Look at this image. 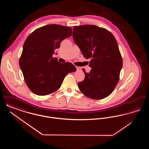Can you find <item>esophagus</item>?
Here are the masks:
<instances>
[{"mask_svg": "<svg viewBox=\"0 0 149 149\" xmlns=\"http://www.w3.org/2000/svg\"><path fill=\"white\" fill-rule=\"evenodd\" d=\"M76 68H77V71H80V70H81V68H80V67H79V66H76Z\"/></svg>", "mask_w": 149, "mask_h": 149, "instance_id": "obj_1", "label": "esophagus"}]
</instances>
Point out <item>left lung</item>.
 I'll use <instances>...</instances> for the list:
<instances>
[{
  "label": "left lung",
  "instance_id": "1",
  "mask_svg": "<svg viewBox=\"0 0 149 149\" xmlns=\"http://www.w3.org/2000/svg\"><path fill=\"white\" fill-rule=\"evenodd\" d=\"M75 43L86 59L91 58L90 72L78 83L80 91L93 99L106 98L120 80L122 58L118 43L109 31L95 25L74 26Z\"/></svg>",
  "mask_w": 149,
  "mask_h": 149
}]
</instances>
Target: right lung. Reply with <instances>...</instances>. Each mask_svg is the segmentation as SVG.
<instances>
[{"label": "right lung", "mask_w": 149, "mask_h": 149, "mask_svg": "<svg viewBox=\"0 0 149 149\" xmlns=\"http://www.w3.org/2000/svg\"><path fill=\"white\" fill-rule=\"evenodd\" d=\"M72 35L71 27L49 24L36 29L23 45L19 66L29 89L38 95L58 90L66 75L77 70L69 62L61 63L52 57L62 41Z\"/></svg>", "instance_id": "1"}]
</instances>
